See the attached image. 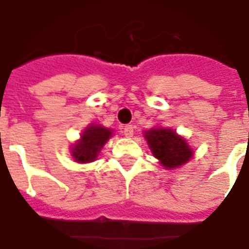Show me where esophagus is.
Instances as JSON below:
<instances>
[{"mask_svg": "<svg viewBox=\"0 0 249 249\" xmlns=\"http://www.w3.org/2000/svg\"><path fill=\"white\" fill-rule=\"evenodd\" d=\"M123 134H124L126 138H131L134 135V127H132V124H127V126L123 127Z\"/></svg>", "mask_w": 249, "mask_h": 249, "instance_id": "34e87169", "label": "esophagus"}]
</instances>
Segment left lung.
I'll return each instance as SVG.
<instances>
[{
  "label": "left lung",
  "instance_id": "8db88e82",
  "mask_svg": "<svg viewBox=\"0 0 249 249\" xmlns=\"http://www.w3.org/2000/svg\"><path fill=\"white\" fill-rule=\"evenodd\" d=\"M145 139L152 153L159 159L162 166L174 169L186 163L192 157V151L184 139L169 128H153L145 132Z\"/></svg>",
  "mask_w": 249,
  "mask_h": 249
}]
</instances>
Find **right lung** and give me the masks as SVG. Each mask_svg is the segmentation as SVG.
<instances>
[{
  "mask_svg": "<svg viewBox=\"0 0 249 249\" xmlns=\"http://www.w3.org/2000/svg\"><path fill=\"white\" fill-rule=\"evenodd\" d=\"M111 136V130L101 126H89L86 128L82 139L75 144L72 156L78 162H90L96 160L104 144Z\"/></svg>",
  "mask_w": 249,
  "mask_h": 249,
  "instance_id": "obj_1",
  "label": "right lung"
}]
</instances>
